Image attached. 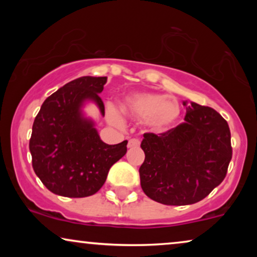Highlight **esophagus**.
I'll list each match as a JSON object with an SVG mask.
<instances>
[{"instance_id": "34e87169", "label": "esophagus", "mask_w": 257, "mask_h": 257, "mask_svg": "<svg viewBox=\"0 0 257 257\" xmlns=\"http://www.w3.org/2000/svg\"><path fill=\"white\" fill-rule=\"evenodd\" d=\"M140 145V140L137 138H132L128 140V149H135V147H138Z\"/></svg>"}]
</instances>
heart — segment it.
I'll return each instance as SVG.
<instances>
[{
	"label": "heart",
	"mask_w": 257,
	"mask_h": 257,
	"mask_svg": "<svg viewBox=\"0 0 257 257\" xmlns=\"http://www.w3.org/2000/svg\"><path fill=\"white\" fill-rule=\"evenodd\" d=\"M120 111L128 117L143 119L156 130L170 127L180 114V107L174 98L157 93L130 94L120 101ZM106 114L113 124L121 121L120 114L114 107L108 106Z\"/></svg>",
	"instance_id": "b5f03b06"
}]
</instances>
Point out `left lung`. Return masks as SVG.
Here are the masks:
<instances>
[{"mask_svg": "<svg viewBox=\"0 0 257 257\" xmlns=\"http://www.w3.org/2000/svg\"><path fill=\"white\" fill-rule=\"evenodd\" d=\"M140 147L145 153L139 168L143 191L167 206L205 199L226 178L233 156L228 122L196 103L187 107L184 124L159 135L144 133Z\"/></svg>", "mask_w": 257, "mask_h": 257, "instance_id": "left-lung-1", "label": "left lung"}]
</instances>
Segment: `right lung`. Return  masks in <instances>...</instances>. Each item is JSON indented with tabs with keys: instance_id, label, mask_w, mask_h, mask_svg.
Instances as JSON below:
<instances>
[{
	"instance_id": "add662e5",
	"label": "right lung",
	"mask_w": 257,
	"mask_h": 257,
	"mask_svg": "<svg viewBox=\"0 0 257 257\" xmlns=\"http://www.w3.org/2000/svg\"><path fill=\"white\" fill-rule=\"evenodd\" d=\"M107 77H80L49 96L35 118L29 150L35 173L54 194L66 198L93 195L106 180L112 165L125 156L127 140L107 145L92 121L80 114L85 99L104 103L99 94Z\"/></svg>"
}]
</instances>
